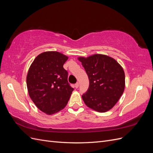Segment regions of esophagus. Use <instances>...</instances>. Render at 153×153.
<instances>
[{"mask_svg":"<svg viewBox=\"0 0 153 153\" xmlns=\"http://www.w3.org/2000/svg\"><path fill=\"white\" fill-rule=\"evenodd\" d=\"M75 88H76V89H77V88H78V87H79V83L76 82V84H75Z\"/></svg>","mask_w":153,"mask_h":153,"instance_id":"34e87169","label":"esophagus"}]
</instances>
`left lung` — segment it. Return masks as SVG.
<instances>
[{"mask_svg": "<svg viewBox=\"0 0 153 153\" xmlns=\"http://www.w3.org/2000/svg\"><path fill=\"white\" fill-rule=\"evenodd\" d=\"M89 77V87L82 96L85 104L99 112H105L117 103L123 94L125 75L123 68L112 57L94 54L78 57Z\"/></svg>", "mask_w": 153, "mask_h": 153, "instance_id": "8db88e82", "label": "left lung"}]
</instances>
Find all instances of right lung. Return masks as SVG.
I'll return each mask as SVG.
<instances>
[{"label": "right lung", "mask_w": 153, "mask_h": 153, "mask_svg": "<svg viewBox=\"0 0 153 153\" xmlns=\"http://www.w3.org/2000/svg\"><path fill=\"white\" fill-rule=\"evenodd\" d=\"M68 57L54 51L38 55L27 75L30 98L41 111L52 115L66 106L73 91L63 68Z\"/></svg>", "instance_id": "right-lung-1"}]
</instances>
